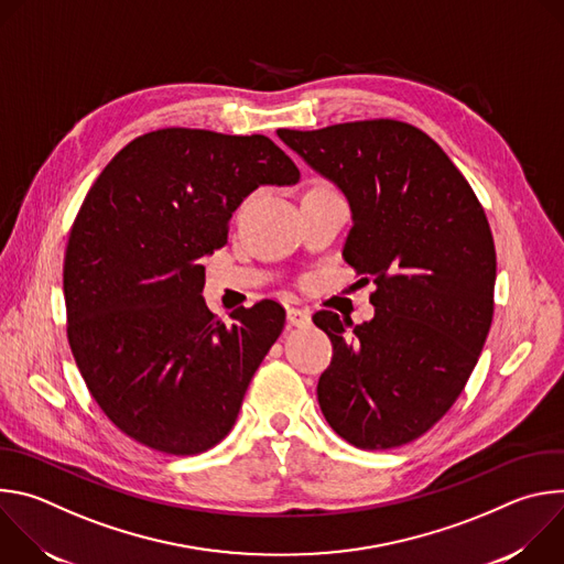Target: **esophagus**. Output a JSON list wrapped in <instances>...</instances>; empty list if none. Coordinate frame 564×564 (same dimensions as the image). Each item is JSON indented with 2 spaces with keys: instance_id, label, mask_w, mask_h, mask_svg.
Returning a JSON list of instances; mask_svg holds the SVG:
<instances>
[{
  "instance_id": "34e87169",
  "label": "esophagus",
  "mask_w": 564,
  "mask_h": 564,
  "mask_svg": "<svg viewBox=\"0 0 564 564\" xmlns=\"http://www.w3.org/2000/svg\"><path fill=\"white\" fill-rule=\"evenodd\" d=\"M310 312L305 307H288V324L294 328L310 326Z\"/></svg>"
}]
</instances>
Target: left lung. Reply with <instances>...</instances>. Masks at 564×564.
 <instances>
[{
    "mask_svg": "<svg viewBox=\"0 0 564 564\" xmlns=\"http://www.w3.org/2000/svg\"><path fill=\"white\" fill-rule=\"evenodd\" d=\"M279 138L348 198L344 259L372 281L375 316L321 310L333 341L318 406L357 448L409 444L464 390L494 321L496 246L475 192L442 147L399 120H359Z\"/></svg>",
    "mask_w": 564,
    "mask_h": 564,
    "instance_id": "8db88e82",
    "label": "left lung"
}]
</instances>
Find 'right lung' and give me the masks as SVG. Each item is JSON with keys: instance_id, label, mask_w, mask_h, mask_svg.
<instances>
[{"instance_id": "right-lung-1", "label": "right lung", "mask_w": 564, "mask_h": 564, "mask_svg": "<svg viewBox=\"0 0 564 564\" xmlns=\"http://www.w3.org/2000/svg\"><path fill=\"white\" fill-rule=\"evenodd\" d=\"M296 181L265 135L172 127L131 140L89 189L64 257L66 337L98 406L131 440L196 455L231 431L285 310L265 299L223 324L200 296V261L227 243L246 196Z\"/></svg>"}]
</instances>
